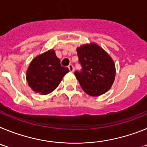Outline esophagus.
<instances>
[{
	"mask_svg": "<svg viewBox=\"0 0 147 147\" xmlns=\"http://www.w3.org/2000/svg\"><path fill=\"white\" fill-rule=\"evenodd\" d=\"M68 69H69V71H71V72H74V66H73L72 65H68Z\"/></svg>",
	"mask_w": 147,
	"mask_h": 147,
	"instance_id": "obj_1",
	"label": "esophagus"
}]
</instances>
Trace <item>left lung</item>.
Returning a JSON list of instances; mask_svg holds the SVG:
<instances>
[{"mask_svg":"<svg viewBox=\"0 0 147 147\" xmlns=\"http://www.w3.org/2000/svg\"><path fill=\"white\" fill-rule=\"evenodd\" d=\"M81 71L74 74L86 93L98 96L108 90L115 76V65L110 56L95 43L83 45L76 49Z\"/></svg>","mask_w":147,"mask_h":147,"instance_id":"obj_1","label":"left lung"}]
</instances>
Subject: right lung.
Returning <instances> with one entry per match:
<instances>
[{
  "mask_svg": "<svg viewBox=\"0 0 147 147\" xmlns=\"http://www.w3.org/2000/svg\"><path fill=\"white\" fill-rule=\"evenodd\" d=\"M68 72L67 67L60 65L55 51L49 50L32 61L26 72V80L34 91L45 95L57 88Z\"/></svg>",
  "mask_w": 147,
  "mask_h": 147,
  "instance_id": "1",
  "label": "right lung"
}]
</instances>
